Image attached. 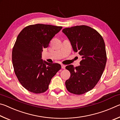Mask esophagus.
Segmentation results:
<instances>
[{"label": "esophagus", "instance_id": "1", "mask_svg": "<svg viewBox=\"0 0 120 120\" xmlns=\"http://www.w3.org/2000/svg\"><path fill=\"white\" fill-rule=\"evenodd\" d=\"M65 67H66V66H65L64 64H61V68H62V69H64Z\"/></svg>", "mask_w": 120, "mask_h": 120}]
</instances>
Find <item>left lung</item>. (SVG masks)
<instances>
[{
  "label": "left lung",
  "mask_w": 120,
  "mask_h": 120,
  "mask_svg": "<svg viewBox=\"0 0 120 120\" xmlns=\"http://www.w3.org/2000/svg\"><path fill=\"white\" fill-rule=\"evenodd\" d=\"M62 32L82 59L80 66L66 67L71 74L65 82L67 89L76 95L85 94L96 86L104 70L107 61L104 41L96 30L86 25L65 28Z\"/></svg>",
  "instance_id": "obj_1"
}]
</instances>
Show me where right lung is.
<instances>
[{
    "label": "right lung",
    "instance_id": "1",
    "mask_svg": "<svg viewBox=\"0 0 120 120\" xmlns=\"http://www.w3.org/2000/svg\"><path fill=\"white\" fill-rule=\"evenodd\" d=\"M62 26L37 24L24 28L12 51V62L16 77L27 90L40 94L48 89L51 80L61 65L43 61L42 52Z\"/></svg>",
    "mask_w": 120,
    "mask_h": 120
}]
</instances>
